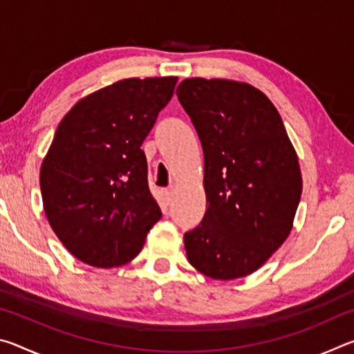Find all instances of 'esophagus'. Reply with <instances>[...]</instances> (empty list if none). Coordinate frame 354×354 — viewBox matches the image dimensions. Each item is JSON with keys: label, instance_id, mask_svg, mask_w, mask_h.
Masks as SVG:
<instances>
[{"label": "esophagus", "instance_id": "34e87169", "mask_svg": "<svg viewBox=\"0 0 354 354\" xmlns=\"http://www.w3.org/2000/svg\"><path fill=\"white\" fill-rule=\"evenodd\" d=\"M162 198L165 201V205H170L171 200H173V189L162 190Z\"/></svg>", "mask_w": 354, "mask_h": 354}]
</instances>
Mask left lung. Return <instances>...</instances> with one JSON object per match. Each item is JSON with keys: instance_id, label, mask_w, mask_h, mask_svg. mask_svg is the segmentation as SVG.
Here are the masks:
<instances>
[{"instance_id": "obj_1", "label": "left lung", "mask_w": 354, "mask_h": 354, "mask_svg": "<svg viewBox=\"0 0 354 354\" xmlns=\"http://www.w3.org/2000/svg\"><path fill=\"white\" fill-rule=\"evenodd\" d=\"M176 95L205 153L206 214L184 234L187 259L212 279L248 277L293 227L303 189L297 151L277 107L248 82L187 77Z\"/></svg>"}]
</instances>
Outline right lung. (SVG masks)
<instances>
[{
  "label": "right lung",
  "instance_id": "obj_1",
  "mask_svg": "<svg viewBox=\"0 0 354 354\" xmlns=\"http://www.w3.org/2000/svg\"><path fill=\"white\" fill-rule=\"evenodd\" d=\"M176 82L117 81L81 98L59 123L40 167L44 211L64 247L87 266L133 261L162 215L140 147Z\"/></svg>",
  "mask_w": 354,
  "mask_h": 354
}]
</instances>
